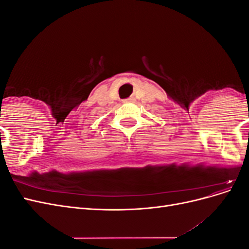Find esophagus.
<instances>
[{"mask_svg": "<svg viewBox=\"0 0 249 249\" xmlns=\"http://www.w3.org/2000/svg\"><path fill=\"white\" fill-rule=\"evenodd\" d=\"M135 102H136V100H135L134 96H131L130 99H127V100H124V103H135Z\"/></svg>", "mask_w": 249, "mask_h": 249, "instance_id": "34e87169", "label": "esophagus"}]
</instances>
